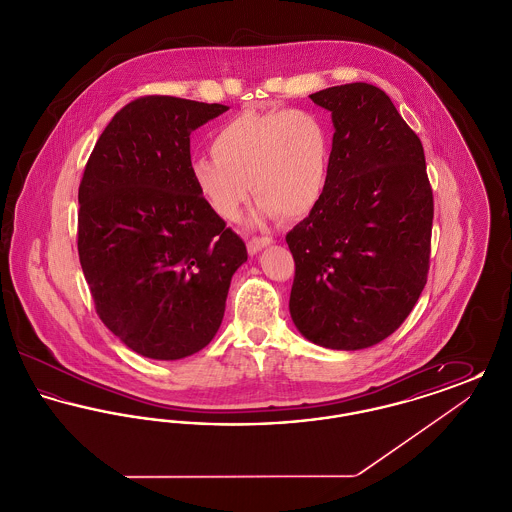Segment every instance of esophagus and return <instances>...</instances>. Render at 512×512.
Here are the masks:
<instances>
[{
	"instance_id": "34e87169",
	"label": "esophagus",
	"mask_w": 512,
	"mask_h": 512,
	"mask_svg": "<svg viewBox=\"0 0 512 512\" xmlns=\"http://www.w3.org/2000/svg\"><path fill=\"white\" fill-rule=\"evenodd\" d=\"M268 244H272V238H268V236H255V238H251L247 242V249H249V253H257L261 247H265Z\"/></svg>"
}]
</instances>
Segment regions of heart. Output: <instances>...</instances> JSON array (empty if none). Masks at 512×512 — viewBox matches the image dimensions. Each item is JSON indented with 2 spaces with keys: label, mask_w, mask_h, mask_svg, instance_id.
<instances>
[{
  "label": "heart",
  "mask_w": 512,
  "mask_h": 512,
  "mask_svg": "<svg viewBox=\"0 0 512 512\" xmlns=\"http://www.w3.org/2000/svg\"><path fill=\"white\" fill-rule=\"evenodd\" d=\"M211 151L194 157L192 178L220 219H240L249 184L259 219H301L326 190L332 132L309 109L244 111L215 128Z\"/></svg>",
  "instance_id": "heart-1"
}]
</instances>
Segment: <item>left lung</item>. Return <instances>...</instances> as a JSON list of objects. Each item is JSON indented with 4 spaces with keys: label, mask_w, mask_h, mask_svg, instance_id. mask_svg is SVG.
<instances>
[{
    "label": "left lung",
    "mask_w": 512,
    "mask_h": 512,
    "mask_svg": "<svg viewBox=\"0 0 512 512\" xmlns=\"http://www.w3.org/2000/svg\"><path fill=\"white\" fill-rule=\"evenodd\" d=\"M336 126L324 195L286 242L290 313L330 349H365L411 315L430 270L434 195L420 138L384 90L353 82L311 94Z\"/></svg>",
    "instance_id": "left-lung-1"
}]
</instances>
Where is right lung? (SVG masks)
Masks as SVG:
<instances>
[{
    "label": "right lung",
    "mask_w": 512,
    "mask_h": 512,
    "mask_svg": "<svg viewBox=\"0 0 512 512\" xmlns=\"http://www.w3.org/2000/svg\"><path fill=\"white\" fill-rule=\"evenodd\" d=\"M228 107L172 96L126 103L78 188V257L101 322L132 351L176 361L224 317L244 240L195 188L190 134Z\"/></svg>",
    "instance_id": "obj_1"
}]
</instances>
